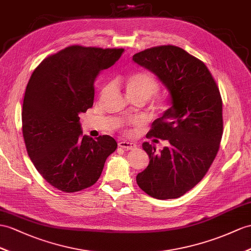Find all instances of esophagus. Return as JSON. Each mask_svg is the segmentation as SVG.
<instances>
[{"mask_svg": "<svg viewBox=\"0 0 251 251\" xmlns=\"http://www.w3.org/2000/svg\"><path fill=\"white\" fill-rule=\"evenodd\" d=\"M118 146L120 147V148H124L126 150H133L136 148V144L126 142V140H121V142L118 143Z\"/></svg>", "mask_w": 251, "mask_h": 251, "instance_id": "34e87169", "label": "esophagus"}]
</instances>
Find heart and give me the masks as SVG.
Returning <instances> with one entry per match:
<instances>
[{
	"label": "heart",
	"instance_id": "1",
	"mask_svg": "<svg viewBox=\"0 0 251 251\" xmlns=\"http://www.w3.org/2000/svg\"><path fill=\"white\" fill-rule=\"evenodd\" d=\"M109 85L103 91H107ZM126 89L131 99H143L144 101L149 100L152 96H154L160 89V83L155 75L149 71L138 70L131 73L126 81ZM157 111H163L166 107V103L164 101H158L154 104ZM126 134H131V130H126Z\"/></svg>",
	"mask_w": 251,
	"mask_h": 251
}]
</instances>
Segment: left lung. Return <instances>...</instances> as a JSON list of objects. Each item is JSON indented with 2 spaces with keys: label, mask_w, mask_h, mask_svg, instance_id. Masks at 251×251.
<instances>
[{
  "label": "left lung",
  "mask_w": 251,
  "mask_h": 251,
  "mask_svg": "<svg viewBox=\"0 0 251 251\" xmlns=\"http://www.w3.org/2000/svg\"><path fill=\"white\" fill-rule=\"evenodd\" d=\"M133 60L160 78L172 100L147 134L169 145L157 152L154 145L143 144L150 162L136 182L153 198H179L203 179L216 157L224 132L219 88L205 64L179 47L146 49Z\"/></svg>",
  "instance_id": "1"
}]
</instances>
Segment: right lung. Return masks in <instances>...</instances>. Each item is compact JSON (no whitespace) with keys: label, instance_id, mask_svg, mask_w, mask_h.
I'll use <instances>...</instances> for the list:
<instances>
[{"label":"right lung","instance_id":"right-lung-1","mask_svg":"<svg viewBox=\"0 0 251 251\" xmlns=\"http://www.w3.org/2000/svg\"><path fill=\"white\" fill-rule=\"evenodd\" d=\"M124 49L70 46L46 57L30 75L22 106L27 154L48 183L65 193L94 185L109 154L108 135H83L78 115L93 107L95 79Z\"/></svg>","mask_w":251,"mask_h":251}]
</instances>
